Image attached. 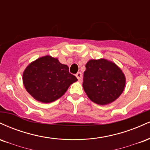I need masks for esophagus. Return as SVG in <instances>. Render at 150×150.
I'll list each match as a JSON object with an SVG mask.
<instances>
[{"label":"esophagus","instance_id":"34e87169","mask_svg":"<svg viewBox=\"0 0 150 150\" xmlns=\"http://www.w3.org/2000/svg\"><path fill=\"white\" fill-rule=\"evenodd\" d=\"M76 77L77 78V80H78V81H81V80H82V73H77L76 74Z\"/></svg>","mask_w":150,"mask_h":150}]
</instances>
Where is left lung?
Segmentation results:
<instances>
[{
	"label": "left lung",
	"instance_id": "left-lung-1",
	"mask_svg": "<svg viewBox=\"0 0 150 150\" xmlns=\"http://www.w3.org/2000/svg\"><path fill=\"white\" fill-rule=\"evenodd\" d=\"M85 67L82 86L91 101L107 105L120 97L125 89L126 79L116 63L105 58L91 59Z\"/></svg>",
	"mask_w": 150,
	"mask_h": 150
}]
</instances>
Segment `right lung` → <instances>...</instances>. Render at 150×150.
I'll return each instance as SVG.
<instances>
[{
    "mask_svg": "<svg viewBox=\"0 0 150 150\" xmlns=\"http://www.w3.org/2000/svg\"><path fill=\"white\" fill-rule=\"evenodd\" d=\"M77 81L76 77L69 73L68 65L49 55L30 63L22 74L27 92L37 101L46 104L61 98Z\"/></svg>",
    "mask_w": 150,
    "mask_h": 150,
    "instance_id": "1",
    "label": "right lung"
}]
</instances>
